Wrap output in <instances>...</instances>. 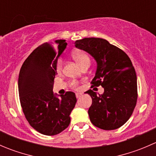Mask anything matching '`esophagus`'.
<instances>
[{
  "mask_svg": "<svg viewBox=\"0 0 156 156\" xmlns=\"http://www.w3.org/2000/svg\"><path fill=\"white\" fill-rule=\"evenodd\" d=\"M75 96H76L77 98H79V97H81V96H82V94H81V93H76V94H75Z\"/></svg>",
  "mask_w": 156,
  "mask_h": 156,
  "instance_id": "obj_1",
  "label": "esophagus"
}]
</instances>
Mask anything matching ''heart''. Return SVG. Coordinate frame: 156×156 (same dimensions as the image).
<instances>
[{
  "label": "heart",
  "instance_id": "heart-1",
  "mask_svg": "<svg viewBox=\"0 0 156 156\" xmlns=\"http://www.w3.org/2000/svg\"><path fill=\"white\" fill-rule=\"evenodd\" d=\"M73 57L75 59L77 62L80 65V66L84 64L85 62H90V58L87 56V53H84V52H75L73 53ZM62 68V61L61 59H59L57 62V65H56V71L59 72L61 71V69ZM71 86L74 88L78 87V82L75 81H73L71 82Z\"/></svg>",
  "mask_w": 156,
  "mask_h": 156
}]
</instances>
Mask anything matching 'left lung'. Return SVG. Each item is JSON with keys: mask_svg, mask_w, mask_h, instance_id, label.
<instances>
[{"mask_svg": "<svg viewBox=\"0 0 156 156\" xmlns=\"http://www.w3.org/2000/svg\"><path fill=\"white\" fill-rule=\"evenodd\" d=\"M75 46L87 52L97 62L92 87L101 85L103 94L92 90L86 91L92 98L88 109L94 126L106 130L122 127L130 119L137 100L136 75L128 56L108 41L85 37L75 42Z\"/></svg>", "mask_w": 156, "mask_h": 156, "instance_id": "1", "label": "left lung"}]
</instances>
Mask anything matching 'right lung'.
<instances>
[{"instance_id":"right-lung-1","label":"right lung","mask_w":156,"mask_h":156,"mask_svg":"<svg viewBox=\"0 0 156 156\" xmlns=\"http://www.w3.org/2000/svg\"><path fill=\"white\" fill-rule=\"evenodd\" d=\"M66 40L44 43L25 60L18 80L21 106L26 119L39 133L53 136L70 124V114L77 100L75 93L53 94V80L60 55L66 48Z\"/></svg>"}]
</instances>
